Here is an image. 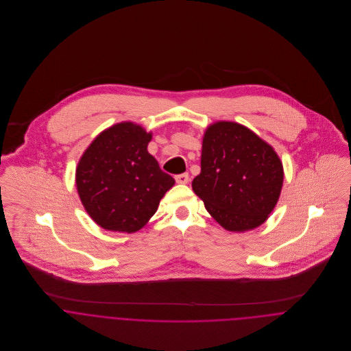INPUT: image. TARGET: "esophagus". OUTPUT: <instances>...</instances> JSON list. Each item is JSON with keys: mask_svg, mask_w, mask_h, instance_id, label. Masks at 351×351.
Segmentation results:
<instances>
[{"mask_svg": "<svg viewBox=\"0 0 351 351\" xmlns=\"http://www.w3.org/2000/svg\"><path fill=\"white\" fill-rule=\"evenodd\" d=\"M176 181H177L178 184H188V182H189V174H188V173L178 174V176H176Z\"/></svg>", "mask_w": 351, "mask_h": 351, "instance_id": "1", "label": "esophagus"}]
</instances>
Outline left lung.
Segmentation results:
<instances>
[{"label":"left lung","mask_w":351,"mask_h":351,"mask_svg":"<svg viewBox=\"0 0 351 351\" xmlns=\"http://www.w3.org/2000/svg\"><path fill=\"white\" fill-rule=\"evenodd\" d=\"M282 182L278 154L247 127L216 121L205 130L201 171L192 188L223 228L245 232L263 224L278 202Z\"/></svg>","instance_id":"8db88e82"}]
</instances>
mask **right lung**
<instances>
[{"instance_id": "right-lung-1", "label": "right lung", "mask_w": 351, "mask_h": 351, "mask_svg": "<svg viewBox=\"0 0 351 351\" xmlns=\"http://www.w3.org/2000/svg\"><path fill=\"white\" fill-rule=\"evenodd\" d=\"M151 138L136 123H117L99 134L78 160V196L101 228L139 231L176 184L147 151Z\"/></svg>"}]
</instances>
